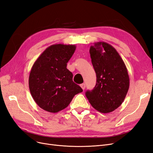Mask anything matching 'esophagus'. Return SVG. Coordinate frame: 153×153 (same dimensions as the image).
<instances>
[{"label": "esophagus", "instance_id": "34e87169", "mask_svg": "<svg viewBox=\"0 0 153 153\" xmlns=\"http://www.w3.org/2000/svg\"><path fill=\"white\" fill-rule=\"evenodd\" d=\"M80 86H81V88H82V90H85V89L86 85H85V83H82V84H81V85Z\"/></svg>", "mask_w": 153, "mask_h": 153}]
</instances>
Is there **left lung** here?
Instances as JSON below:
<instances>
[{"label": "left lung", "mask_w": 153, "mask_h": 153, "mask_svg": "<svg viewBox=\"0 0 153 153\" xmlns=\"http://www.w3.org/2000/svg\"><path fill=\"white\" fill-rule=\"evenodd\" d=\"M97 83L86 96L93 108L102 113H109L124 101L130 86L128 73L123 59L111 44L97 42L90 49Z\"/></svg>", "instance_id": "left-lung-1"}]
</instances>
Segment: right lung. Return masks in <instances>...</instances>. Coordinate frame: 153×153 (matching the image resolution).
Instances as JSON below:
<instances>
[{
  "mask_svg": "<svg viewBox=\"0 0 153 153\" xmlns=\"http://www.w3.org/2000/svg\"><path fill=\"white\" fill-rule=\"evenodd\" d=\"M76 49L73 44H53L34 62L29 75V89L34 101L43 110L60 111L69 105L75 95L82 91L67 68Z\"/></svg>",
  "mask_w": 153,
  "mask_h": 153,
  "instance_id": "add662e5",
  "label": "right lung"
}]
</instances>
